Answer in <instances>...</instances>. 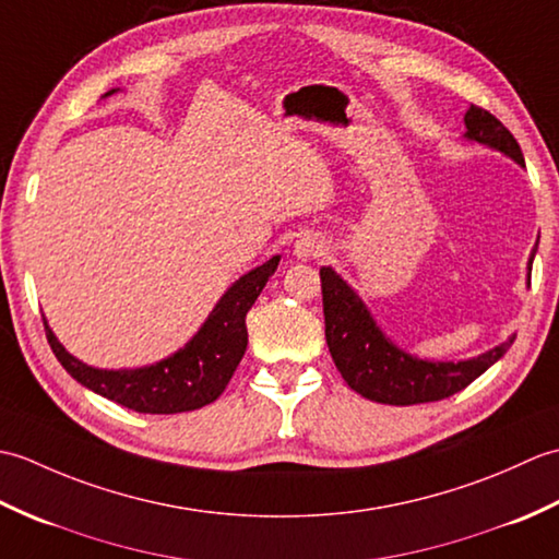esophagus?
<instances>
[{
  "label": "esophagus",
  "mask_w": 559,
  "mask_h": 559,
  "mask_svg": "<svg viewBox=\"0 0 559 559\" xmlns=\"http://www.w3.org/2000/svg\"><path fill=\"white\" fill-rule=\"evenodd\" d=\"M326 252V242L324 237H319L317 233H305L295 240V257L298 259H319Z\"/></svg>",
  "instance_id": "obj_1"
}]
</instances>
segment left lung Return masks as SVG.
<instances>
[{"label":"left lung","mask_w":559,"mask_h":559,"mask_svg":"<svg viewBox=\"0 0 559 559\" xmlns=\"http://www.w3.org/2000/svg\"><path fill=\"white\" fill-rule=\"evenodd\" d=\"M463 122H466L468 139L502 151L524 165V153H521L516 139L492 112L471 105ZM319 278H322L324 334L331 358L353 391L377 403L413 406V403L442 401L478 379L490 365L502 358L514 341L509 338L502 346L463 362H427L411 358L408 353L391 346L384 338L370 312L365 310L362 300L341 276L324 266L319 271Z\"/></svg>","instance_id":"8db88e82"}]
</instances>
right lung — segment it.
Returning <instances> with one entry per match:
<instances>
[{
	"label": "right lung",
	"instance_id": "1",
	"mask_svg": "<svg viewBox=\"0 0 559 559\" xmlns=\"http://www.w3.org/2000/svg\"><path fill=\"white\" fill-rule=\"evenodd\" d=\"M278 261L281 257H273L237 281L223 295L199 334L168 360L151 367L117 372L96 370L59 346L50 326L43 322L47 343H50L55 358L76 382L129 411L151 415L197 411L216 401L233 379L247 350L245 317L259 298L261 288L266 286L271 273L278 269Z\"/></svg>",
	"mask_w": 559,
	"mask_h": 559
}]
</instances>
